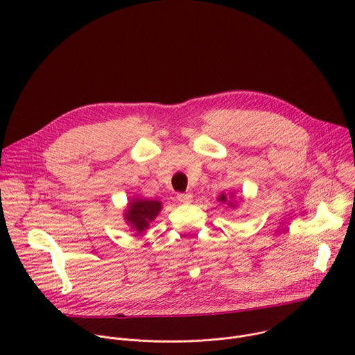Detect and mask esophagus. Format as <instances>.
<instances>
[{
    "label": "esophagus",
    "instance_id": "1",
    "mask_svg": "<svg viewBox=\"0 0 355 355\" xmlns=\"http://www.w3.org/2000/svg\"><path fill=\"white\" fill-rule=\"evenodd\" d=\"M177 198H178L180 202H182V204H189V202L192 200V195L191 193H178Z\"/></svg>",
    "mask_w": 355,
    "mask_h": 355
}]
</instances>
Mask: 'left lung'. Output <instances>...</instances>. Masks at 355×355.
<instances>
[{"label":"left lung","instance_id":"left-lung-1","mask_svg":"<svg viewBox=\"0 0 355 355\" xmlns=\"http://www.w3.org/2000/svg\"><path fill=\"white\" fill-rule=\"evenodd\" d=\"M234 196H236L234 191H232V192H229V193L222 192V193L218 196V200L222 202L223 205H226V208L234 209V208H237V205H239L237 200H234ZM239 199H241V198H239Z\"/></svg>","mask_w":355,"mask_h":355}]
</instances>
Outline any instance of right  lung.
<instances>
[{
    "mask_svg": "<svg viewBox=\"0 0 355 355\" xmlns=\"http://www.w3.org/2000/svg\"><path fill=\"white\" fill-rule=\"evenodd\" d=\"M163 209L162 200L159 199H147L135 196L128 202V207L123 214V219L126 225L139 233H143L148 229L150 223L153 222Z\"/></svg>",
    "mask_w": 355,
    "mask_h": 355,
    "instance_id": "right-lung-1",
    "label": "right lung"
}]
</instances>
